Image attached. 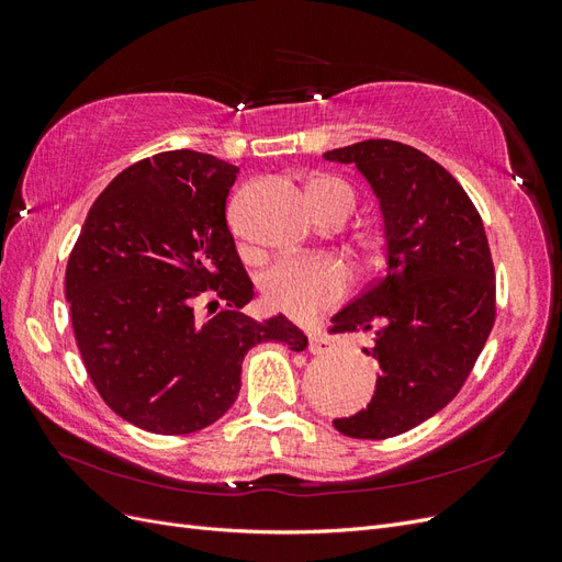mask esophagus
I'll list each match as a JSON object with an SVG mask.
<instances>
[{"mask_svg": "<svg viewBox=\"0 0 562 562\" xmlns=\"http://www.w3.org/2000/svg\"><path fill=\"white\" fill-rule=\"evenodd\" d=\"M310 351L312 353H328V351H333V339L326 333L314 330L310 335Z\"/></svg>", "mask_w": 562, "mask_h": 562, "instance_id": "34e87169", "label": "esophagus"}]
</instances>
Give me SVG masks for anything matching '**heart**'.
Wrapping results in <instances>:
<instances>
[{"instance_id":"b5f03b06","label":"heart","mask_w":562,"mask_h":562,"mask_svg":"<svg viewBox=\"0 0 562 562\" xmlns=\"http://www.w3.org/2000/svg\"><path fill=\"white\" fill-rule=\"evenodd\" d=\"M312 206L321 217L339 215L349 217L356 196L351 187L335 178H321L310 187ZM361 252H375L370 241L361 244ZM260 291L269 307L288 316L312 318L326 312L342 300L349 291V274L345 265L330 255H314V258H285L271 265L262 279Z\"/></svg>"}]
</instances>
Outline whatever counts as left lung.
Masks as SVG:
<instances>
[{"label":"left lung","mask_w":562,"mask_h":562,"mask_svg":"<svg viewBox=\"0 0 562 562\" xmlns=\"http://www.w3.org/2000/svg\"><path fill=\"white\" fill-rule=\"evenodd\" d=\"M323 157L356 164L384 215V274L330 326L333 335L370 330L363 351L382 368L366 411L335 419V429L384 440L443 411L464 386L495 326V265L464 187L424 151L363 140Z\"/></svg>","instance_id":"obj_1"}]
</instances>
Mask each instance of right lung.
<instances>
[{"label": "right lung", "mask_w": 562, "mask_h": 562, "mask_svg": "<svg viewBox=\"0 0 562 562\" xmlns=\"http://www.w3.org/2000/svg\"><path fill=\"white\" fill-rule=\"evenodd\" d=\"M236 173L194 149L128 166L95 199L67 260L81 361L100 398L145 431L182 436L223 417L250 347H307L285 316L241 314L255 291L225 215ZM201 294L224 302L206 324L193 314Z\"/></svg>", "instance_id": "right-lung-1"}]
</instances>
